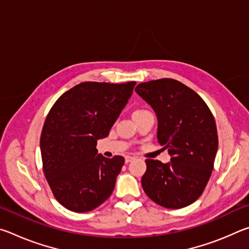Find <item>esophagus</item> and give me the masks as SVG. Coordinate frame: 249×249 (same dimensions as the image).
Returning <instances> with one entry per match:
<instances>
[{
    "label": "esophagus",
    "instance_id": "34e87169",
    "mask_svg": "<svg viewBox=\"0 0 249 249\" xmlns=\"http://www.w3.org/2000/svg\"><path fill=\"white\" fill-rule=\"evenodd\" d=\"M133 159H134V157H132V156H126V157H125V162L128 163V162L132 161Z\"/></svg>",
    "mask_w": 249,
    "mask_h": 249
}]
</instances>
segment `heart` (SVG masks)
<instances>
[{"mask_svg": "<svg viewBox=\"0 0 249 249\" xmlns=\"http://www.w3.org/2000/svg\"><path fill=\"white\" fill-rule=\"evenodd\" d=\"M144 111H145V109H136V111L133 113V115H137V114H140V113L144 112Z\"/></svg>", "mask_w": 249, "mask_h": 249, "instance_id": "heart-1", "label": "heart"}]
</instances>
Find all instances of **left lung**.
<instances>
[{
  "instance_id": "left-lung-1",
  "label": "left lung",
  "mask_w": 249,
  "mask_h": 249,
  "mask_svg": "<svg viewBox=\"0 0 249 249\" xmlns=\"http://www.w3.org/2000/svg\"><path fill=\"white\" fill-rule=\"evenodd\" d=\"M136 93L158 119L157 138L171 159H146L142 178L149 199L167 209H182L199 199L212 174L217 151L214 116L203 99L175 79L140 83Z\"/></svg>"
}]
</instances>
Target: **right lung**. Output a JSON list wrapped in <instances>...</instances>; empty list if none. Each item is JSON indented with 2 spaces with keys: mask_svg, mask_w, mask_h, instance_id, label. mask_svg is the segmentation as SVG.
<instances>
[{
  "mask_svg": "<svg viewBox=\"0 0 249 249\" xmlns=\"http://www.w3.org/2000/svg\"><path fill=\"white\" fill-rule=\"evenodd\" d=\"M136 82H82L50 108L40 135L43 171L56 200L72 212L94 210L108 199L125 159L105 158L96 142L105 138Z\"/></svg>",
  "mask_w": 249,
  "mask_h": 249,
  "instance_id": "add662e5",
  "label": "right lung"
}]
</instances>
